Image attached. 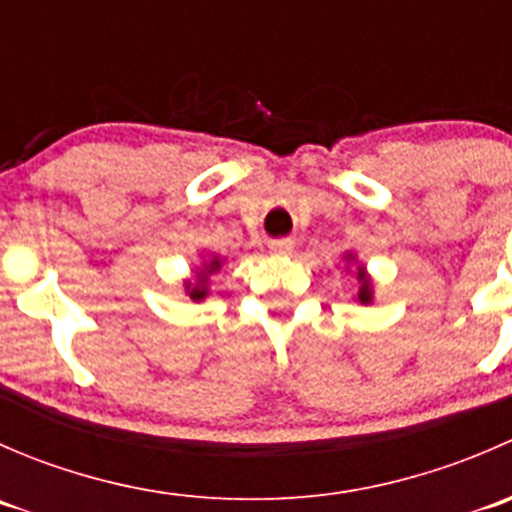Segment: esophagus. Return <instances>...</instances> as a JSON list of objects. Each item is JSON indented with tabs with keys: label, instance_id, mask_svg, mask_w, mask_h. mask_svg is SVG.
<instances>
[{
	"label": "esophagus",
	"instance_id": "esophagus-1",
	"mask_svg": "<svg viewBox=\"0 0 512 512\" xmlns=\"http://www.w3.org/2000/svg\"><path fill=\"white\" fill-rule=\"evenodd\" d=\"M294 242L292 240H275L270 245V250L275 252V255H287V252H292Z\"/></svg>",
	"mask_w": 512,
	"mask_h": 512
}]
</instances>
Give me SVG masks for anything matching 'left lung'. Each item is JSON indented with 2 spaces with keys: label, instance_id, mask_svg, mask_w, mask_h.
Segmentation results:
<instances>
[{
  "label": "left lung",
  "instance_id": "obj_1",
  "mask_svg": "<svg viewBox=\"0 0 512 512\" xmlns=\"http://www.w3.org/2000/svg\"><path fill=\"white\" fill-rule=\"evenodd\" d=\"M359 282H361V289H359V302H361V304L371 302V289H369V280H366V275H364V270H361V267H359Z\"/></svg>",
  "mask_w": 512,
  "mask_h": 512
}]
</instances>
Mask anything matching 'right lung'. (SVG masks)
Masks as SVG:
<instances>
[{"mask_svg": "<svg viewBox=\"0 0 512 512\" xmlns=\"http://www.w3.org/2000/svg\"><path fill=\"white\" fill-rule=\"evenodd\" d=\"M220 267V262L218 260H213L210 262V265H205V270L200 272V280H198V285H188V294H190V299H203L205 294H208V275H213L215 270H218Z\"/></svg>", "mask_w": 512, "mask_h": 512, "instance_id": "1", "label": "right lung"}]
</instances>
